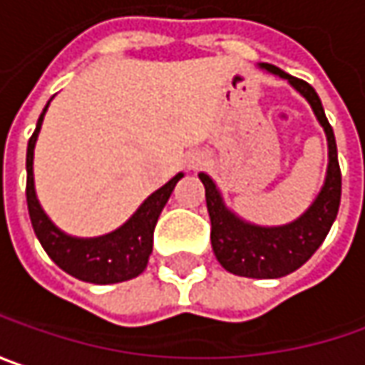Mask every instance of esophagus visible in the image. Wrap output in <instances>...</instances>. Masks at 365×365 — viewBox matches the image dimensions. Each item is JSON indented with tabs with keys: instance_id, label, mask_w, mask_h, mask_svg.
<instances>
[{
	"instance_id": "1",
	"label": "esophagus",
	"mask_w": 365,
	"mask_h": 365,
	"mask_svg": "<svg viewBox=\"0 0 365 365\" xmlns=\"http://www.w3.org/2000/svg\"><path fill=\"white\" fill-rule=\"evenodd\" d=\"M200 163H202L200 159H194V161H192V165H190V167H192V169H196V167H198Z\"/></svg>"
}]
</instances>
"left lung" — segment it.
Masks as SVG:
<instances>
[{
  "label": "left lung",
  "mask_w": 365,
  "mask_h": 365,
  "mask_svg": "<svg viewBox=\"0 0 365 365\" xmlns=\"http://www.w3.org/2000/svg\"><path fill=\"white\" fill-rule=\"evenodd\" d=\"M262 69L286 79L300 96L307 98L319 124L323 126L329 143V167L327 178L317 200L310 208L290 225L259 227L251 225L227 208L222 196L210 175L200 173L206 187V206L210 214V241L218 263L235 276L274 279L288 276L309 262L312 253L323 245L339 212L341 169L337 161V143L333 128L325 116L321 98L307 81L282 71L276 65L262 63Z\"/></svg>",
  "instance_id": "8db88e82"
}]
</instances>
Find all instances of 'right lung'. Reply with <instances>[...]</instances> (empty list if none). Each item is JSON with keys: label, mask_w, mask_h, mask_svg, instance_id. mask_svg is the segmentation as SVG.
I'll list each match as a JSON object with an SVG mask.
<instances>
[{"label": "right lung", "mask_w": 365, "mask_h": 365, "mask_svg": "<svg viewBox=\"0 0 365 365\" xmlns=\"http://www.w3.org/2000/svg\"><path fill=\"white\" fill-rule=\"evenodd\" d=\"M48 103L44 106V110L40 114L36 130L30 136L28 151H26V173H28L26 202H28L32 229L36 232L42 249L48 253V257L69 276L77 277L81 282H89V284H118V282L133 279L138 274H143L149 263L155 225H157L159 214L171 196L175 183L183 178V173H178L163 187L153 192L120 229L102 235V237H93V239H77L71 235H65L63 230L56 229L53 220L42 210L38 198H36L34 173H32L34 145H36Z\"/></svg>", "instance_id": "obj_1"}]
</instances>
